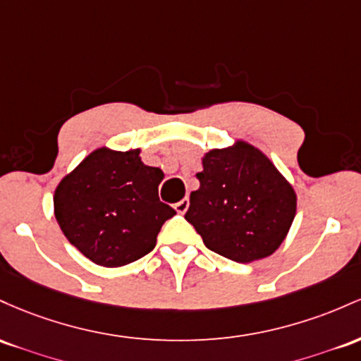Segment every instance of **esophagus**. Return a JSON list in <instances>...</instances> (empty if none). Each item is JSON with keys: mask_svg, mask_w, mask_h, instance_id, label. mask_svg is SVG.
<instances>
[{"mask_svg": "<svg viewBox=\"0 0 361 361\" xmlns=\"http://www.w3.org/2000/svg\"><path fill=\"white\" fill-rule=\"evenodd\" d=\"M173 208H176L177 213L184 214L185 212H188V208H189V200H188V197H185V200H182V201L177 202V204L173 206Z\"/></svg>", "mask_w": 361, "mask_h": 361, "instance_id": "obj_1", "label": "esophagus"}]
</instances>
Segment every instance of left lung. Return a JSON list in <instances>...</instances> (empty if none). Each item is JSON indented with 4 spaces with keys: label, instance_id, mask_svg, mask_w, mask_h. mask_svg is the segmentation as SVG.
Returning a JSON list of instances; mask_svg holds the SVG:
<instances>
[{
    "label": "left lung",
    "instance_id": "left-lung-1",
    "mask_svg": "<svg viewBox=\"0 0 361 361\" xmlns=\"http://www.w3.org/2000/svg\"><path fill=\"white\" fill-rule=\"evenodd\" d=\"M185 220L213 252L235 262L271 256L288 233L297 194L257 148L238 141L212 149L196 173Z\"/></svg>",
    "mask_w": 361,
    "mask_h": 361
}]
</instances>
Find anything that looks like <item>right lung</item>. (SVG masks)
I'll use <instances>...</instances> for the list:
<instances>
[{"instance_id": "add662e5", "label": "right lung", "mask_w": 361, "mask_h": 361, "mask_svg": "<svg viewBox=\"0 0 361 361\" xmlns=\"http://www.w3.org/2000/svg\"><path fill=\"white\" fill-rule=\"evenodd\" d=\"M164 172L148 167L140 149L99 148L59 182L56 220L85 257L119 268L152 252L161 225L176 209L160 201Z\"/></svg>"}]
</instances>
